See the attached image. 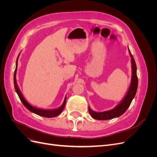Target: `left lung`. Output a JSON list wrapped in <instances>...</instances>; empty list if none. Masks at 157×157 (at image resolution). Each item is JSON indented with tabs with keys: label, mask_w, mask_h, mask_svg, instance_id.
I'll use <instances>...</instances> for the list:
<instances>
[{
	"label": "left lung",
	"mask_w": 157,
	"mask_h": 157,
	"mask_svg": "<svg viewBox=\"0 0 157 157\" xmlns=\"http://www.w3.org/2000/svg\"><path fill=\"white\" fill-rule=\"evenodd\" d=\"M129 53L131 57V61H132V81L130 84V86L129 90L126 95L124 98L121 103L117 106L115 109H112V110L101 112V113H96L93 111L91 109L88 107V111L92 116V118L95 119L99 120V121H105L112 119V118H116L124 114L125 111L127 110L128 107L130 106V103L132 101V99L136 96V94L137 89V84H138V79L137 77V67L135 62V60L134 57L131 54L130 50H129Z\"/></svg>",
	"instance_id": "8db88e82"
}]
</instances>
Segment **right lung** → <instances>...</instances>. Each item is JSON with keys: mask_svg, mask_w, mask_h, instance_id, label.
I'll return each mask as SVG.
<instances>
[{"mask_svg": "<svg viewBox=\"0 0 157 157\" xmlns=\"http://www.w3.org/2000/svg\"><path fill=\"white\" fill-rule=\"evenodd\" d=\"M19 55H20V54H19ZM19 55H18L17 58L16 69H15V71H14L13 83H14V87H15L16 92H17L19 98H20V100L21 101V102L23 103V105H24V106L28 109V110H29L30 111L36 114V115H39V116L47 117V118H52V117H55L56 116L59 115V114L63 111V109L65 107V103H66V97L64 99L63 103L59 108L56 109H52V110H45V109H39V108H37V107L32 106L31 105H30L29 103L27 102V101L25 99L24 97L23 96L22 94L21 93L20 89H19V88L17 86V82H16V75L17 67V59H18V58H19Z\"/></svg>", "mask_w": 157, "mask_h": 157, "instance_id": "1", "label": "right lung"}]
</instances>
